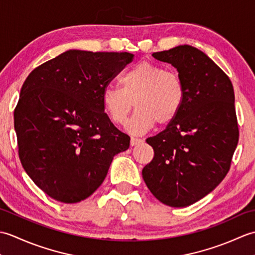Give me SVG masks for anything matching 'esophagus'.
Here are the masks:
<instances>
[{
  "instance_id": "esophagus-1",
  "label": "esophagus",
  "mask_w": 255,
  "mask_h": 255,
  "mask_svg": "<svg viewBox=\"0 0 255 255\" xmlns=\"http://www.w3.org/2000/svg\"><path fill=\"white\" fill-rule=\"evenodd\" d=\"M143 140L141 139V138H137V137H131V139H130V144L132 145H136V144H139L140 142H142Z\"/></svg>"
}]
</instances>
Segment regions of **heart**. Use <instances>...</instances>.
Listing matches in <instances>:
<instances>
[{"mask_svg": "<svg viewBox=\"0 0 255 255\" xmlns=\"http://www.w3.org/2000/svg\"><path fill=\"white\" fill-rule=\"evenodd\" d=\"M122 89L107 85L102 103L111 121L124 126L133 105L137 111L129 124L133 133L148 131L158 123L166 126L181 113L186 92L180 73L158 63L141 61L121 78Z\"/></svg>", "mask_w": 255, "mask_h": 255, "instance_id": "obj_1", "label": "heart"}]
</instances>
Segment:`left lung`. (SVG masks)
I'll return each mask as SVG.
<instances>
[{"label": "left lung", "mask_w": 255, "mask_h": 255, "mask_svg": "<svg viewBox=\"0 0 255 255\" xmlns=\"http://www.w3.org/2000/svg\"><path fill=\"white\" fill-rule=\"evenodd\" d=\"M152 56L177 69L186 99L175 121L145 140L154 156L142 177L161 203L187 207L214 191L230 170L239 141L234 86L197 48L184 45Z\"/></svg>", "instance_id": "obj_1"}]
</instances>
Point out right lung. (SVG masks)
Here are the masks:
<instances>
[{
    "instance_id": "add662e5",
    "label": "right lung",
    "mask_w": 255,
    "mask_h": 255,
    "mask_svg": "<svg viewBox=\"0 0 255 255\" xmlns=\"http://www.w3.org/2000/svg\"><path fill=\"white\" fill-rule=\"evenodd\" d=\"M133 59L129 52L69 50L32 70L14 111L24 170L48 196L66 204L91 196L130 137L102 103L111 81Z\"/></svg>"
}]
</instances>
